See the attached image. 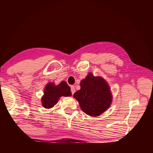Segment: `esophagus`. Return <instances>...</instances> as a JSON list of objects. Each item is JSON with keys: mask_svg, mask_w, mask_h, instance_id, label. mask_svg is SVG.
Wrapping results in <instances>:
<instances>
[{"mask_svg": "<svg viewBox=\"0 0 153 153\" xmlns=\"http://www.w3.org/2000/svg\"><path fill=\"white\" fill-rule=\"evenodd\" d=\"M71 94H74L75 92H76V89H75V87L74 86H71Z\"/></svg>", "mask_w": 153, "mask_h": 153, "instance_id": "1", "label": "esophagus"}]
</instances>
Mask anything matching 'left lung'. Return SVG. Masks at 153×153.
<instances>
[{"label":"left lung","mask_w":153,"mask_h":153,"mask_svg":"<svg viewBox=\"0 0 153 153\" xmlns=\"http://www.w3.org/2000/svg\"><path fill=\"white\" fill-rule=\"evenodd\" d=\"M80 90L74 94L82 111L92 117H97L110 107L113 95L109 85L101 76L88 73L80 82Z\"/></svg>","instance_id":"obj_1"}]
</instances>
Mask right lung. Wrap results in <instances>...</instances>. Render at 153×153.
Wrapping results in <instances>:
<instances>
[{
  "mask_svg": "<svg viewBox=\"0 0 153 153\" xmlns=\"http://www.w3.org/2000/svg\"><path fill=\"white\" fill-rule=\"evenodd\" d=\"M70 87L65 81L55 85L54 82H48L44 89V95L41 98L43 107L51 108L58 102L61 97H71Z\"/></svg>",
  "mask_w": 153,
  "mask_h": 153,
  "instance_id": "right-lung-1",
  "label": "right lung"
}]
</instances>
